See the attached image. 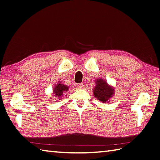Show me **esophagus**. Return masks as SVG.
Returning <instances> with one entry per match:
<instances>
[{
  "label": "esophagus",
  "mask_w": 160,
  "mask_h": 160,
  "mask_svg": "<svg viewBox=\"0 0 160 160\" xmlns=\"http://www.w3.org/2000/svg\"><path fill=\"white\" fill-rule=\"evenodd\" d=\"M83 86H84V85H83V83H79V84L77 85V86H78V88H79V89L83 88Z\"/></svg>",
  "instance_id": "obj_1"
}]
</instances>
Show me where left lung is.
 I'll use <instances>...</instances> for the list:
<instances>
[{
  "instance_id": "obj_1",
  "label": "left lung",
  "mask_w": 160,
  "mask_h": 160,
  "mask_svg": "<svg viewBox=\"0 0 160 160\" xmlns=\"http://www.w3.org/2000/svg\"><path fill=\"white\" fill-rule=\"evenodd\" d=\"M95 82L96 85L93 90V95L103 103L108 102L113 96L115 89L102 79H97Z\"/></svg>"
}]
</instances>
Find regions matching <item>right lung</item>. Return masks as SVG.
<instances>
[{
	"label": "right lung",
	"instance_id": "right-lung-1",
	"mask_svg": "<svg viewBox=\"0 0 160 160\" xmlns=\"http://www.w3.org/2000/svg\"><path fill=\"white\" fill-rule=\"evenodd\" d=\"M68 88H69V86H67L61 82H59L58 84L55 85V87L53 88V94L55 97L61 98L62 96L68 90Z\"/></svg>",
	"mask_w": 160,
	"mask_h": 160
}]
</instances>
